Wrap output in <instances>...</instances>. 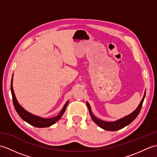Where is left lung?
<instances>
[{"label": "left lung", "instance_id": "8db88e82", "mask_svg": "<svg viewBox=\"0 0 157 157\" xmlns=\"http://www.w3.org/2000/svg\"><path fill=\"white\" fill-rule=\"evenodd\" d=\"M145 95H146V92L144 93V97H143L140 103V105H138L137 109H136L134 112L131 113L130 115L125 117L113 122H107V121H102V120L96 118V117L92 114L91 109H90V105L88 104V102H87V106L89 110V113L90 114V116L92 119H93V121H94L99 127H101V128L104 129L105 130H108V131H117V130L121 129L124 128V127H125L126 125H129V123H131L136 117H137V116L138 115L139 113L142 109L143 102H144V100L145 98Z\"/></svg>", "mask_w": 157, "mask_h": 157}]
</instances>
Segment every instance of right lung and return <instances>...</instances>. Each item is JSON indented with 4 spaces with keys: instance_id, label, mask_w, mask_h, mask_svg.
Here are the masks:
<instances>
[{
    "instance_id": "right-lung-1",
    "label": "right lung",
    "mask_w": 157,
    "mask_h": 157,
    "mask_svg": "<svg viewBox=\"0 0 157 157\" xmlns=\"http://www.w3.org/2000/svg\"><path fill=\"white\" fill-rule=\"evenodd\" d=\"M11 91L13 105H14V107L16 110L17 113H18V115L21 117V118L23 120H24L25 121L28 123L29 124H30L34 127H36V128H47V127H49L53 124H55L56 121H59V120L61 119L62 115H63V113H65L67 105L68 104V101H67L65 103V105H64V106H63V109L61 110V111L60 112L59 114L58 115L54 117L49 118V119L42 118V117H40L32 115L29 112L26 111L19 104V102L16 99L14 91H13V78L11 79Z\"/></svg>"
}]
</instances>
